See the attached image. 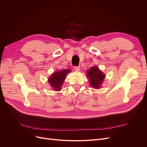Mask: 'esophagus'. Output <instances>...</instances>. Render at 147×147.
Wrapping results in <instances>:
<instances>
[{
  "label": "esophagus",
  "mask_w": 147,
  "mask_h": 147,
  "mask_svg": "<svg viewBox=\"0 0 147 147\" xmlns=\"http://www.w3.org/2000/svg\"><path fill=\"white\" fill-rule=\"evenodd\" d=\"M74 70L76 71H79L80 69V66H75L74 67Z\"/></svg>",
  "instance_id": "34e87169"
}]
</instances>
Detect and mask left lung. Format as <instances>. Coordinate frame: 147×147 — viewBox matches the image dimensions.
Masks as SVG:
<instances>
[{"mask_svg": "<svg viewBox=\"0 0 147 147\" xmlns=\"http://www.w3.org/2000/svg\"><path fill=\"white\" fill-rule=\"evenodd\" d=\"M86 73L87 76L89 77L90 84L92 87L95 88V89L99 88L105 78V74H104L96 66L92 67Z\"/></svg>", "mask_w": 147, "mask_h": 147, "instance_id": "left-lung-1", "label": "left lung"}]
</instances>
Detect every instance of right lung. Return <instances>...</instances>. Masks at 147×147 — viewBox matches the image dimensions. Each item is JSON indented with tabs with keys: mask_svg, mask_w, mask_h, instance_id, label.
<instances>
[{
	"mask_svg": "<svg viewBox=\"0 0 147 147\" xmlns=\"http://www.w3.org/2000/svg\"><path fill=\"white\" fill-rule=\"evenodd\" d=\"M70 71V69H67L53 73L49 79V83L51 84V86L53 89L55 90H60L67 74Z\"/></svg>",
	"mask_w": 147,
	"mask_h": 147,
	"instance_id": "obj_1",
	"label": "right lung"
}]
</instances>
